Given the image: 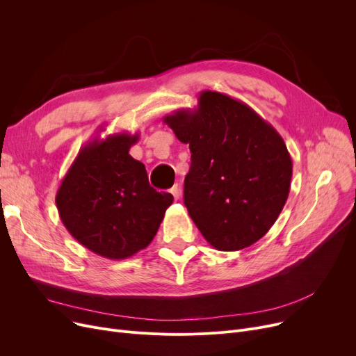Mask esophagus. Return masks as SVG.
Listing matches in <instances>:
<instances>
[{"label":"esophagus","mask_w":356,"mask_h":356,"mask_svg":"<svg viewBox=\"0 0 356 356\" xmlns=\"http://www.w3.org/2000/svg\"><path fill=\"white\" fill-rule=\"evenodd\" d=\"M170 193L173 195L175 200H177V199L180 197V189H179V186H177V184H175V186H173V188L170 189Z\"/></svg>","instance_id":"esophagus-1"}]
</instances>
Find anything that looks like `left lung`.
Instances as JSON below:
<instances>
[{"instance_id": "obj_1", "label": "left lung", "mask_w": 356, "mask_h": 356, "mask_svg": "<svg viewBox=\"0 0 356 356\" xmlns=\"http://www.w3.org/2000/svg\"><path fill=\"white\" fill-rule=\"evenodd\" d=\"M189 144L184 207L203 238L219 251L244 250L263 238L282 213L293 161L275 128L247 104L203 90L197 108L164 117Z\"/></svg>"}]
</instances>
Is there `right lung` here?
Returning a JSON list of instances; mask_svg holds the SVG:
<instances>
[{"label":"right lung","mask_w":356,"mask_h":356,"mask_svg":"<svg viewBox=\"0 0 356 356\" xmlns=\"http://www.w3.org/2000/svg\"><path fill=\"white\" fill-rule=\"evenodd\" d=\"M138 134L88 143L69 167L56 195L70 235L101 257L125 259L148 247L173 196L148 183L145 167L129 156Z\"/></svg>","instance_id":"right-lung-1"}]
</instances>
